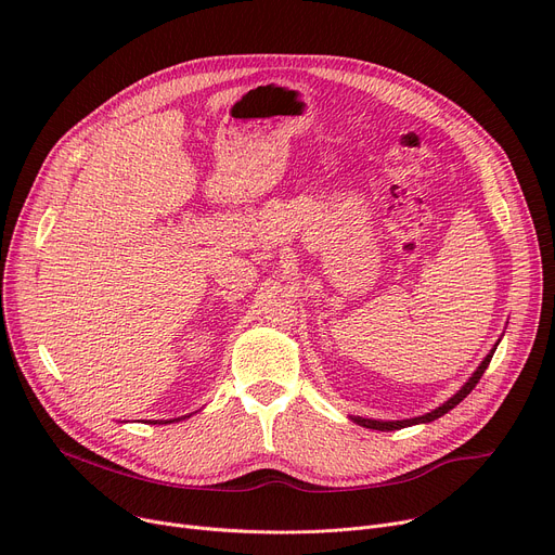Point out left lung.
<instances>
[{
  "mask_svg": "<svg viewBox=\"0 0 555 555\" xmlns=\"http://www.w3.org/2000/svg\"><path fill=\"white\" fill-rule=\"evenodd\" d=\"M500 344V341H498ZM498 344L492 346V351L483 358V362L477 366V371L473 373V377L468 383H465L448 402H443L441 406H436V410H431L429 414H425V416H418V418H406V421H371V418H362V416H351V421L353 423H358V425H362V427H366V429H380V431H393V429H402V427H412V425H418V423H431V421H436V418H441L443 414H448L450 410H454V406L468 396L475 387H477V383L481 380V375L486 373V369H488V364H490V360H492V356H494V348H498Z\"/></svg>",
  "mask_w": 555,
  "mask_h": 555,
  "instance_id": "1",
  "label": "left lung"
}]
</instances>
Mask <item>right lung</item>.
<instances>
[{
	"label": "right lung",
	"instance_id": "add662e5",
	"mask_svg": "<svg viewBox=\"0 0 555 555\" xmlns=\"http://www.w3.org/2000/svg\"><path fill=\"white\" fill-rule=\"evenodd\" d=\"M175 421H180V418H172V421H159V423H175ZM155 425H157V421H153Z\"/></svg>",
	"mask_w": 555,
	"mask_h": 555
}]
</instances>
